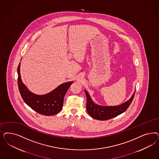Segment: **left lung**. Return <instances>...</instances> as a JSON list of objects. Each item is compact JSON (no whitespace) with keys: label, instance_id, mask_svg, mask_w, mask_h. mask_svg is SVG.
<instances>
[{"label":"left lung","instance_id":"8db88e82","mask_svg":"<svg viewBox=\"0 0 159 159\" xmlns=\"http://www.w3.org/2000/svg\"><path fill=\"white\" fill-rule=\"evenodd\" d=\"M87 96V111L93 119L99 120H106L115 118L127 110L133 101L134 93L128 101L118 106H101L93 102L89 93L85 90Z\"/></svg>","mask_w":159,"mask_h":159}]
</instances>
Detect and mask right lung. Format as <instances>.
<instances>
[{
    "instance_id": "1",
    "label": "right lung",
    "mask_w": 159,
    "mask_h": 159,
    "mask_svg": "<svg viewBox=\"0 0 159 159\" xmlns=\"http://www.w3.org/2000/svg\"><path fill=\"white\" fill-rule=\"evenodd\" d=\"M20 63L17 67L18 87L21 96L26 104L37 112L45 116H51L60 112L64 98L73 82L62 84L51 92L44 95H36L30 92L21 79Z\"/></svg>"
}]
</instances>
